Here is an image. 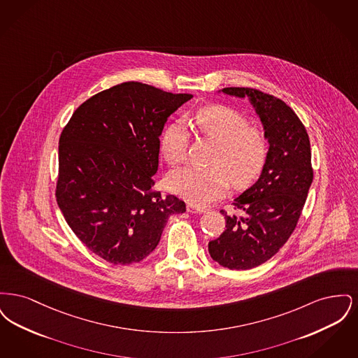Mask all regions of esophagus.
I'll use <instances>...</instances> for the list:
<instances>
[{
    "label": "esophagus",
    "instance_id": "esophagus-1",
    "mask_svg": "<svg viewBox=\"0 0 358 358\" xmlns=\"http://www.w3.org/2000/svg\"><path fill=\"white\" fill-rule=\"evenodd\" d=\"M187 212L189 213H203L206 209L201 208V206H197V205L187 204Z\"/></svg>",
    "mask_w": 358,
    "mask_h": 358
}]
</instances>
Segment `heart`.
<instances>
[{
	"label": "heart",
	"mask_w": 358,
	"mask_h": 358,
	"mask_svg": "<svg viewBox=\"0 0 358 358\" xmlns=\"http://www.w3.org/2000/svg\"><path fill=\"white\" fill-rule=\"evenodd\" d=\"M192 127L216 143L209 168H187L174 171L169 187L174 193L196 205L216 200L234 187L250 185L262 173L267 157L268 142L236 110L225 106H209L199 110L190 120ZM187 133L180 122L169 124L161 136V153L165 161L177 168L187 158Z\"/></svg>",
	"instance_id": "heart-1"
}]
</instances>
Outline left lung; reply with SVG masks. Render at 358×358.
Here are the masks:
<instances>
[{
	"mask_svg": "<svg viewBox=\"0 0 358 358\" xmlns=\"http://www.w3.org/2000/svg\"><path fill=\"white\" fill-rule=\"evenodd\" d=\"M224 94L248 98L268 139V157L255 184L234 200L238 213L225 216V231L209 241L210 257L229 270H250L271 259L294 232L313 182L310 139L286 103L248 87Z\"/></svg>",
	"mask_w": 358,
	"mask_h": 358,
	"instance_id": "1",
	"label": "left lung"
}]
</instances>
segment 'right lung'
I'll use <instances>...</instances> for the list:
<instances>
[{
  "label": "right lung",
  "instance_id": "obj_1",
  "mask_svg": "<svg viewBox=\"0 0 358 358\" xmlns=\"http://www.w3.org/2000/svg\"><path fill=\"white\" fill-rule=\"evenodd\" d=\"M192 98L126 82L87 99L63 129L56 201L73 234L106 262L143 260L169 216L187 210L153 187L164 126Z\"/></svg>",
  "mask_w": 358,
  "mask_h": 358
}]
</instances>
